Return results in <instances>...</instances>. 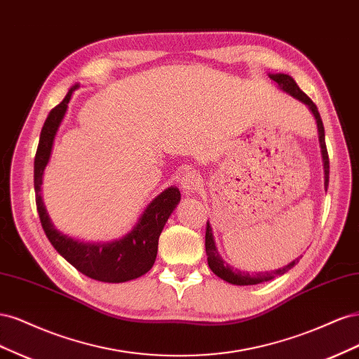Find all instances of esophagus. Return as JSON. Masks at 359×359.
<instances>
[{
    "label": "esophagus",
    "instance_id": "obj_1",
    "mask_svg": "<svg viewBox=\"0 0 359 359\" xmlns=\"http://www.w3.org/2000/svg\"><path fill=\"white\" fill-rule=\"evenodd\" d=\"M201 186V175L196 172H189L184 173V177L181 178V187L184 190L194 191Z\"/></svg>",
    "mask_w": 359,
    "mask_h": 359
}]
</instances>
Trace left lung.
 Instances as JSON below:
<instances>
[{
    "instance_id": "left-lung-1",
    "label": "left lung",
    "mask_w": 359,
    "mask_h": 359,
    "mask_svg": "<svg viewBox=\"0 0 359 359\" xmlns=\"http://www.w3.org/2000/svg\"><path fill=\"white\" fill-rule=\"evenodd\" d=\"M269 78L273 79L274 82H277V85L280 86L281 90L286 91L287 94L293 95L295 99H298L299 102L306 103L309 106V109L313 112L314 118H316L318 123V132H319V144H320V153H322V161H323V172H325V190L328 189V182H330V158H328V151H327V145H325V130H323V123L320 114L318 111L316 104L313 103V100L310 97L302 93L299 90V86L297 85V82L293 81L292 76L285 74V73H276V74H269ZM205 252L206 256H208V266L211 268L212 273L220 277L222 280L227 281L231 285H236V286H248V285H259L264 283V281H269L278 276H283L285 273L290 268L295 266L298 264L299 259L292 260V262L283 268H278L274 271H265V273H247V271H241V269H233L231 265H227L224 260L220 257L219 252L215 248V243H214V236H212V229L210 223H206V232H205Z\"/></svg>"
}]
</instances>
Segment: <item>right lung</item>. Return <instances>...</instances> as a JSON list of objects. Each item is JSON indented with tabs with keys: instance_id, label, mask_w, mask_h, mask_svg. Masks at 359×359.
<instances>
[{
	"instance_id": "right-lung-1",
	"label": "right lung",
	"mask_w": 359,
	"mask_h": 359,
	"mask_svg": "<svg viewBox=\"0 0 359 359\" xmlns=\"http://www.w3.org/2000/svg\"><path fill=\"white\" fill-rule=\"evenodd\" d=\"M78 88V83L72 86L67 95L64 97V100L49 112L41 128L34 158V190L37 211L43 231H45L53 248L79 273L90 278L104 281V283H123V281L144 276L153 268L157 256L158 236L169 215L177 208L181 193L177 187H169L165 191H161L147 206L133 229L126 236L111 243H83L55 229V226L52 224L46 212L45 203H43L40 187L43 172H45L50 157L53 139H55L64 115H66L72 94Z\"/></svg>"
}]
</instances>
